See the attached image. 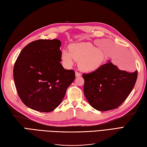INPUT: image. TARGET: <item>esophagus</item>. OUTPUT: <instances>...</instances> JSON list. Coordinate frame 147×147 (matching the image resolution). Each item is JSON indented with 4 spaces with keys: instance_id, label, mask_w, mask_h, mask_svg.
<instances>
[{
    "instance_id": "1",
    "label": "esophagus",
    "mask_w": 147,
    "mask_h": 147,
    "mask_svg": "<svg viewBox=\"0 0 147 147\" xmlns=\"http://www.w3.org/2000/svg\"><path fill=\"white\" fill-rule=\"evenodd\" d=\"M75 75H76V77H80V76H81V74L80 73H78V72H77V71H76V72H75Z\"/></svg>"
}]
</instances>
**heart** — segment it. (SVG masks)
I'll use <instances>...</instances> for the list:
<instances>
[{"label": "heart", "instance_id": "1", "mask_svg": "<svg viewBox=\"0 0 147 147\" xmlns=\"http://www.w3.org/2000/svg\"><path fill=\"white\" fill-rule=\"evenodd\" d=\"M69 51L63 50L61 59L67 67L72 66L75 61H79V67L84 72H93L103 65L107 58L105 53L91 42L71 44Z\"/></svg>", "mask_w": 147, "mask_h": 147}]
</instances>
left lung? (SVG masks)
<instances>
[{
    "instance_id": "1",
    "label": "left lung",
    "mask_w": 147,
    "mask_h": 147,
    "mask_svg": "<svg viewBox=\"0 0 147 147\" xmlns=\"http://www.w3.org/2000/svg\"><path fill=\"white\" fill-rule=\"evenodd\" d=\"M84 94L93 108L105 111L120 106L128 97L137 79V71L120 70L110 61L93 72L83 74Z\"/></svg>"
}]
</instances>
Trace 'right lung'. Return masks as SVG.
<instances>
[{
    "label": "right lung",
    "instance_id": "add662e5",
    "mask_svg": "<svg viewBox=\"0 0 147 147\" xmlns=\"http://www.w3.org/2000/svg\"><path fill=\"white\" fill-rule=\"evenodd\" d=\"M58 39H40L20 51L13 73L17 91L25 105L34 110L50 112L62 102L75 73L61 64Z\"/></svg>",
    "mask_w": 147,
    "mask_h": 147
}]
</instances>
